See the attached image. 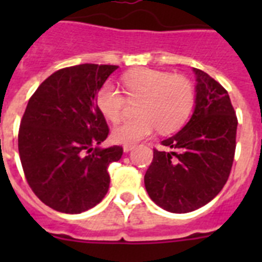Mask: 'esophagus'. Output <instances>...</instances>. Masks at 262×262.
Wrapping results in <instances>:
<instances>
[{
  "label": "esophagus",
  "mask_w": 262,
  "mask_h": 262,
  "mask_svg": "<svg viewBox=\"0 0 262 262\" xmlns=\"http://www.w3.org/2000/svg\"><path fill=\"white\" fill-rule=\"evenodd\" d=\"M134 148H135V145H134V144H124L123 145V151L124 152H129V151H133Z\"/></svg>",
  "instance_id": "34e87169"
}]
</instances>
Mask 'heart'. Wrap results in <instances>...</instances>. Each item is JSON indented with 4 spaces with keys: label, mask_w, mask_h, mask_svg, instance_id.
Listing matches in <instances>:
<instances>
[{
    "label": "heart",
    "mask_w": 262,
    "mask_h": 262,
    "mask_svg": "<svg viewBox=\"0 0 262 262\" xmlns=\"http://www.w3.org/2000/svg\"><path fill=\"white\" fill-rule=\"evenodd\" d=\"M123 93L111 82H105L97 93V106L110 122L123 117L127 103H136L133 119H126L113 129V139L120 144H134L151 135L178 129L190 115L195 90L189 78L156 69H139L122 77Z\"/></svg>",
    "instance_id": "obj_1"
}]
</instances>
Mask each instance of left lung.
I'll return each mask as SVG.
<instances>
[{"instance_id":"left-lung-1","label":"left lung","mask_w":262,"mask_h":262,"mask_svg":"<svg viewBox=\"0 0 262 262\" xmlns=\"http://www.w3.org/2000/svg\"><path fill=\"white\" fill-rule=\"evenodd\" d=\"M196 76L195 108L186 126L161 142L170 152L154 148L144 176L156 205L176 214L200 209L223 189L232 169L237 117L227 90L206 72Z\"/></svg>"}]
</instances>
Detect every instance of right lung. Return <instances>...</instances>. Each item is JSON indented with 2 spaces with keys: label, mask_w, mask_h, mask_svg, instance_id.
<instances>
[{
  "label": "right lung",
  "mask_w": 262,
  "mask_h": 262,
  "mask_svg": "<svg viewBox=\"0 0 262 262\" xmlns=\"http://www.w3.org/2000/svg\"><path fill=\"white\" fill-rule=\"evenodd\" d=\"M117 68L80 64L59 69L27 103L18 133L23 173L35 195L56 211L80 214L107 193V168L123 148L93 149L110 131L96 98Z\"/></svg>",
  "instance_id": "add662e5"
}]
</instances>
